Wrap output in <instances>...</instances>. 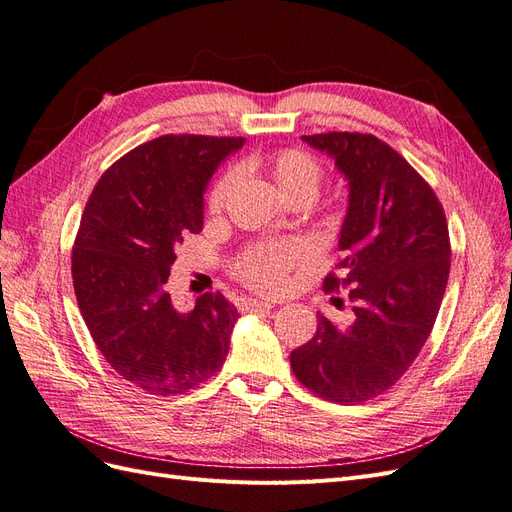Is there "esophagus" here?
Segmentation results:
<instances>
[{
  "label": "esophagus",
  "mask_w": 512,
  "mask_h": 512,
  "mask_svg": "<svg viewBox=\"0 0 512 512\" xmlns=\"http://www.w3.org/2000/svg\"><path fill=\"white\" fill-rule=\"evenodd\" d=\"M271 307H275V301H271V299H265V301H260V299H247L245 301V309H250V312H254V309H269Z\"/></svg>",
  "instance_id": "34e87169"
}]
</instances>
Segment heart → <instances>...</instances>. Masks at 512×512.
<instances>
[{
    "label": "heart",
    "mask_w": 512,
    "mask_h": 512,
    "mask_svg": "<svg viewBox=\"0 0 512 512\" xmlns=\"http://www.w3.org/2000/svg\"><path fill=\"white\" fill-rule=\"evenodd\" d=\"M262 168L267 170L282 194L292 200L299 196L314 198L322 179L320 162L303 149H280L262 160ZM239 183V170L228 168L226 173L215 181L209 192V211L220 213L235 192ZM305 250L297 243H271L260 245L256 250L247 252L239 260V275L243 280L260 290H277L288 271L303 260Z\"/></svg>",
    "instance_id": "1"
}]
</instances>
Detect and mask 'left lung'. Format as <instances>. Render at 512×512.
Returning a JSON list of instances; mask_svg holds the SVG:
<instances>
[{"label": "left lung", "mask_w": 512, "mask_h": 512, "mask_svg": "<svg viewBox=\"0 0 512 512\" xmlns=\"http://www.w3.org/2000/svg\"><path fill=\"white\" fill-rule=\"evenodd\" d=\"M301 138L348 181L339 275L324 277V290L348 288L354 316L337 324L318 312L316 335L290 352V367L316 395L361 404L389 391L427 342L451 271L448 226L427 181L380 138Z\"/></svg>", "instance_id": "obj_1"}]
</instances>
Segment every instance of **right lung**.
<instances>
[{
	"mask_svg": "<svg viewBox=\"0 0 512 512\" xmlns=\"http://www.w3.org/2000/svg\"><path fill=\"white\" fill-rule=\"evenodd\" d=\"M243 138L166 134L132 149L91 192L72 252L76 301L106 363L151 395H177L226 359L237 307L205 292L179 312L175 247L203 230L205 190Z\"/></svg>",
	"mask_w": 512,
	"mask_h": 512,
	"instance_id": "obj_1",
	"label": "right lung"
}]
</instances>
